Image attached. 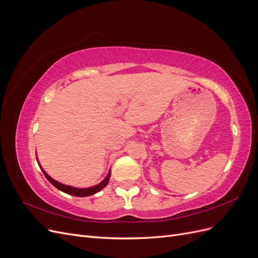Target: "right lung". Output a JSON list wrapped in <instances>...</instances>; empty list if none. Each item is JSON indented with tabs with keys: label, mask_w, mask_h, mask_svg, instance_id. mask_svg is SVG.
Returning <instances> with one entry per match:
<instances>
[{
	"label": "right lung",
	"mask_w": 258,
	"mask_h": 258,
	"mask_svg": "<svg viewBox=\"0 0 258 258\" xmlns=\"http://www.w3.org/2000/svg\"><path fill=\"white\" fill-rule=\"evenodd\" d=\"M37 160V158H36ZM38 166L41 167L40 162L37 161ZM42 169V167H41ZM43 173L45 175V177L48 179V181L56 187V188H58L59 190L63 191L66 194H69V195H72V196H76V197H87V196H91V195H95L97 194L98 191L102 190L104 187L108 184V181H110V177H111V170L110 172L107 173L106 177L103 179L102 182L99 183L98 185H95V186H90V187H74V186H71V185H66L63 183H60L58 181H56V179H53L51 176H49L47 173L45 172V171L42 169Z\"/></svg>",
	"instance_id": "add662e5"
}]
</instances>
